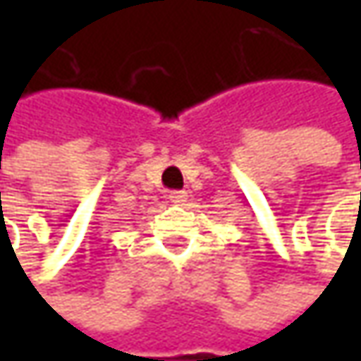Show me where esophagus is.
Listing matches in <instances>:
<instances>
[{"instance_id": "1", "label": "esophagus", "mask_w": 361, "mask_h": 361, "mask_svg": "<svg viewBox=\"0 0 361 361\" xmlns=\"http://www.w3.org/2000/svg\"><path fill=\"white\" fill-rule=\"evenodd\" d=\"M169 199H171V202H174V204H185L188 199V195L185 190H174V192L169 195Z\"/></svg>"}]
</instances>
